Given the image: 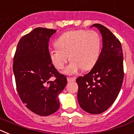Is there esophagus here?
Instances as JSON below:
<instances>
[{
	"label": "esophagus",
	"instance_id": "obj_1",
	"mask_svg": "<svg viewBox=\"0 0 134 134\" xmlns=\"http://www.w3.org/2000/svg\"><path fill=\"white\" fill-rule=\"evenodd\" d=\"M76 79H74V78H68L67 79V80H68V82H74L75 81Z\"/></svg>",
	"mask_w": 134,
	"mask_h": 134
}]
</instances>
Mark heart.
<instances>
[{
  "label": "heart",
  "mask_w": 134,
  "mask_h": 134,
  "mask_svg": "<svg viewBox=\"0 0 134 134\" xmlns=\"http://www.w3.org/2000/svg\"><path fill=\"white\" fill-rule=\"evenodd\" d=\"M55 46L57 48L49 49L51 62L55 68L61 70L69 55L71 62L64 72L72 75L81 68L87 70L94 66L100 54L101 40L95 31H69L58 38Z\"/></svg>",
  "instance_id": "heart-1"
}]
</instances>
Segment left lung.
<instances>
[{
  "instance_id": "left-lung-1",
  "label": "left lung",
  "mask_w": 134,
  "mask_h": 134,
  "mask_svg": "<svg viewBox=\"0 0 134 134\" xmlns=\"http://www.w3.org/2000/svg\"><path fill=\"white\" fill-rule=\"evenodd\" d=\"M102 35L103 48L90 72L76 79L78 100L84 111L100 114L108 109L119 93L124 80L121 44L107 27L94 24Z\"/></svg>"
}]
</instances>
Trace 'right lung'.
<instances>
[{
	"label": "right lung",
	"instance_id": "1",
	"mask_svg": "<svg viewBox=\"0 0 134 134\" xmlns=\"http://www.w3.org/2000/svg\"><path fill=\"white\" fill-rule=\"evenodd\" d=\"M54 29L37 27L21 37L14 56L13 72L21 100L29 110L41 116L55 113L60 107L58 95L67 79L57 71L48 49ZM56 78L52 81L50 79Z\"/></svg>",
	"mask_w": 134,
	"mask_h": 134
}]
</instances>
